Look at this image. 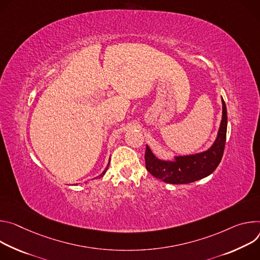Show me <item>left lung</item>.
I'll list each match as a JSON object with an SVG mask.
<instances>
[{"instance_id": "obj_1", "label": "left lung", "mask_w": 260, "mask_h": 260, "mask_svg": "<svg viewBox=\"0 0 260 260\" xmlns=\"http://www.w3.org/2000/svg\"><path fill=\"white\" fill-rule=\"evenodd\" d=\"M227 131V110L222 99V120L213 145L206 151L174 156V160L159 159L147 145L146 167L155 178L167 184H189L207 178L218 167L225 148Z\"/></svg>"}]
</instances>
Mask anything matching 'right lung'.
<instances>
[{
    "label": "right lung",
    "mask_w": 260,
    "mask_h": 260,
    "mask_svg": "<svg viewBox=\"0 0 260 260\" xmlns=\"http://www.w3.org/2000/svg\"><path fill=\"white\" fill-rule=\"evenodd\" d=\"M109 162H110V159H109V161H108V164H107V166H106V168L104 169V171L102 172V174L100 175V176H98L97 178H95V179H98V178H102L104 175H105V172H106V170H107V168H108V166H109Z\"/></svg>",
    "instance_id": "1"
}]
</instances>
